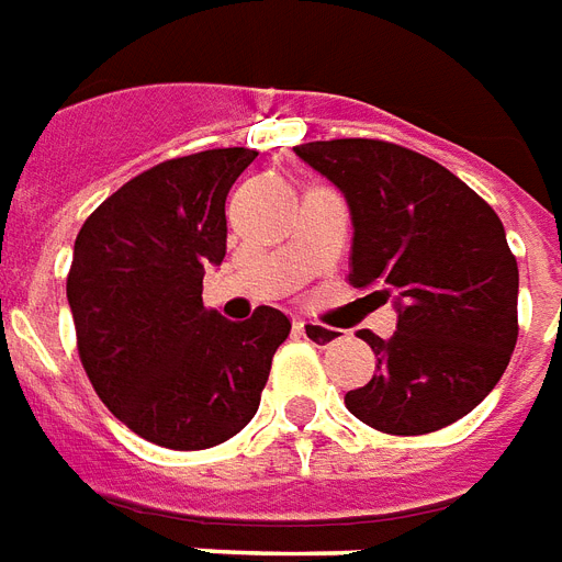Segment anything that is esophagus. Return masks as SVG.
<instances>
[{"instance_id": "34e87169", "label": "esophagus", "mask_w": 562, "mask_h": 562, "mask_svg": "<svg viewBox=\"0 0 562 562\" xmlns=\"http://www.w3.org/2000/svg\"><path fill=\"white\" fill-rule=\"evenodd\" d=\"M294 333L312 341V345H324V348L338 341V329L324 327V324H310V321H294Z\"/></svg>"}]
</instances>
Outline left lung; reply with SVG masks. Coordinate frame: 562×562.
Instances as JSON below:
<instances>
[{
  "label": "left lung",
  "instance_id": "8db88e82",
  "mask_svg": "<svg viewBox=\"0 0 562 562\" xmlns=\"http://www.w3.org/2000/svg\"><path fill=\"white\" fill-rule=\"evenodd\" d=\"M294 153L348 200L350 285H376L397 306L395 336L359 333L376 374L345 406L392 436L469 415L519 338V265L495 209L448 167L389 140H312Z\"/></svg>",
  "mask_w": 562,
  "mask_h": 562
}]
</instances>
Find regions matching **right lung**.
Listing matches in <instances>:
<instances>
[{"mask_svg": "<svg viewBox=\"0 0 562 562\" xmlns=\"http://www.w3.org/2000/svg\"><path fill=\"white\" fill-rule=\"evenodd\" d=\"M256 149H205L128 179L81 224L67 300L85 374L132 434L203 451L247 427L291 321L203 306L226 256V194Z\"/></svg>", "mask_w": 562, "mask_h": 562, "instance_id": "right-lung-1", "label": "right lung"}]
</instances>
